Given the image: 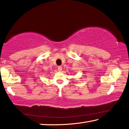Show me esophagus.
Wrapping results in <instances>:
<instances>
[{"label":"esophagus","mask_w":129,"mask_h":129,"mask_svg":"<svg viewBox=\"0 0 129 129\" xmlns=\"http://www.w3.org/2000/svg\"><path fill=\"white\" fill-rule=\"evenodd\" d=\"M62 67H61V66H59V67H58V70H59V72H61V70H62Z\"/></svg>","instance_id":"1"}]
</instances>
